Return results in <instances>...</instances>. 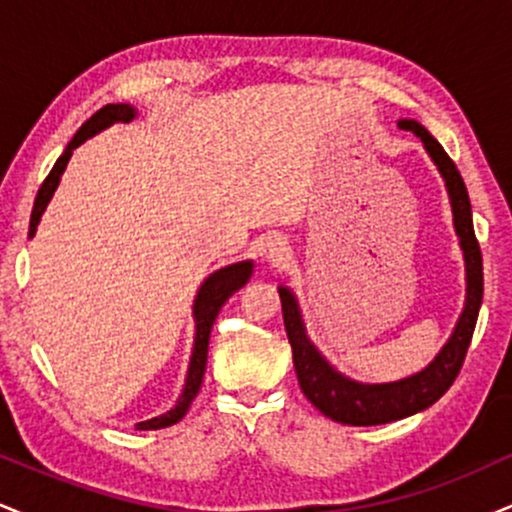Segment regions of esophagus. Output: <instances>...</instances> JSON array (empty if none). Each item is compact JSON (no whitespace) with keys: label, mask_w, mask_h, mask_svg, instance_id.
<instances>
[{"label":"esophagus","mask_w":512,"mask_h":512,"mask_svg":"<svg viewBox=\"0 0 512 512\" xmlns=\"http://www.w3.org/2000/svg\"><path fill=\"white\" fill-rule=\"evenodd\" d=\"M260 255H262L264 260H267L269 264L281 262L286 255H289V243H286V240L281 238V236H269V238L262 243Z\"/></svg>","instance_id":"esophagus-1"}]
</instances>
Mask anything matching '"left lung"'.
<instances>
[{"label": "left lung", "mask_w": 512, "mask_h": 512, "mask_svg": "<svg viewBox=\"0 0 512 512\" xmlns=\"http://www.w3.org/2000/svg\"><path fill=\"white\" fill-rule=\"evenodd\" d=\"M399 127L414 132L426 144L440 173H443L445 185H448L452 214H455V228L460 236V245L464 250V262H467V303L452 332L450 342L436 356L431 366L411 378L399 380V383L385 385H361L354 380L344 378L325 361L310 339L305 337L298 303L291 291L279 289L281 310H284V327L289 334L293 349V366H296L298 385L303 395L315 404L325 416H330L337 424L349 426H378L390 424V421L404 419V416L416 414L438 402L450 385L455 383L460 373L464 356H467L469 342H472L474 327L481 308V296H484V267H481L479 240L474 236L472 223V204H469L467 187L452 158L445 154L443 146L431 137L426 127L414 120H399Z\"/></svg>", "instance_id": "left-lung-1"}]
</instances>
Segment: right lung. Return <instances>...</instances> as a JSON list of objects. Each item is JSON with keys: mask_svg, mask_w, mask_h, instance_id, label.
<instances>
[{"mask_svg": "<svg viewBox=\"0 0 512 512\" xmlns=\"http://www.w3.org/2000/svg\"><path fill=\"white\" fill-rule=\"evenodd\" d=\"M132 117H134V108H129V105H113V103H110V105H103L98 113H93L84 122V125L79 127V132L74 134V139L69 142L67 149H64V154L57 158V163L52 166L50 175L43 180L38 195H35L33 214H31V231H28V236H33V233H35V226H38L40 216H43L45 207H48L52 192H55L57 185H60V175L64 173V168H67L69 156H72V151L76 149V146L84 144L88 137L98 134L101 129L115 125V122H129ZM250 274H252V262H238V264H231V267L219 269V272H214L207 281H204L202 289H199L197 298H195L197 337H195V349H192V358H190V370H187L185 390H182V395L178 399V404H175V409H170L168 414L156 416V419H151V421H142V424H137L139 431H158V428L173 426V424H178L182 416L187 414L192 399L197 397L199 387H202L204 370H207L209 337H211V327H214L216 315H219L221 305L226 303L228 298L233 296V293H236L238 289H243V286L248 284Z\"/></svg>", "mask_w": 512, "mask_h": 512, "instance_id": "add662e5", "label": "right lung"}]
</instances>
